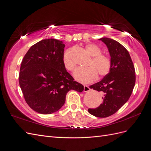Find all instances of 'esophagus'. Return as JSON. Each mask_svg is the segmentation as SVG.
Masks as SVG:
<instances>
[{
	"instance_id": "esophagus-1",
	"label": "esophagus",
	"mask_w": 151,
	"mask_h": 151,
	"mask_svg": "<svg viewBox=\"0 0 151 151\" xmlns=\"http://www.w3.org/2000/svg\"><path fill=\"white\" fill-rule=\"evenodd\" d=\"M91 90V89L89 88L88 86H84V92H88Z\"/></svg>"
}]
</instances>
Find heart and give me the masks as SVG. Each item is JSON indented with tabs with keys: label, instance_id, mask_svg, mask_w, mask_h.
I'll return each mask as SVG.
<instances>
[{
	"label": "heart",
	"instance_id": "heart-1",
	"mask_svg": "<svg viewBox=\"0 0 151 151\" xmlns=\"http://www.w3.org/2000/svg\"><path fill=\"white\" fill-rule=\"evenodd\" d=\"M85 50L92 59L88 63V67L77 68L74 72V79L82 83H87L94 81L98 77L107 75L111 68L109 59L101 54L100 48L92 43L85 45ZM72 49L69 48L65 52L63 55L62 62L64 67L68 71H73L76 68V63L72 57Z\"/></svg>",
	"mask_w": 151,
	"mask_h": 151
}]
</instances>
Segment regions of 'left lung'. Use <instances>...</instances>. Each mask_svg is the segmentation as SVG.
<instances>
[{
    "mask_svg": "<svg viewBox=\"0 0 151 151\" xmlns=\"http://www.w3.org/2000/svg\"><path fill=\"white\" fill-rule=\"evenodd\" d=\"M99 40L108 48L111 68L101 81L89 86L103 94V101L96 108H89L88 112L105 118L115 113L129 100L135 83V72L130 54L122 45L106 37Z\"/></svg>",
    "mask_w": 151,
    "mask_h": 151,
    "instance_id": "left-lung-1",
    "label": "left lung"
}]
</instances>
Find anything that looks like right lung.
<instances>
[{
  "label": "right lung",
  "mask_w": 151,
  "mask_h": 151,
  "mask_svg": "<svg viewBox=\"0 0 151 151\" xmlns=\"http://www.w3.org/2000/svg\"><path fill=\"white\" fill-rule=\"evenodd\" d=\"M64 48L62 41L43 40L33 45L22 59L19 86L26 102L36 112H56L64 104L68 91L84 90L63 66Z\"/></svg>",
  "instance_id": "add662e5"
}]
</instances>
